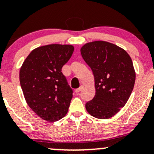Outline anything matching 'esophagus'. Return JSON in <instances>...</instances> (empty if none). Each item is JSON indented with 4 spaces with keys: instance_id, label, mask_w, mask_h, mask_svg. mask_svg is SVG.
<instances>
[{
    "instance_id": "1",
    "label": "esophagus",
    "mask_w": 154,
    "mask_h": 154,
    "mask_svg": "<svg viewBox=\"0 0 154 154\" xmlns=\"http://www.w3.org/2000/svg\"><path fill=\"white\" fill-rule=\"evenodd\" d=\"M83 88H84V87H83V86H80V87H79V88L76 89V90H75V92H76V93H78V92H81V91H82V90H83Z\"/></svg>"
}]
</instances>
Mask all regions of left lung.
<instances>
[{"mask_svg":"<svg viewBox=\"0 0 154 154\" xmlns=\"http://www.w3.org/2000/svg\"><path fill=\"white\" fill-rule=\"evenodd\" d=\"M81 54L93 72L96 91L86 109L96 118H110L125 105L134 89L131 59L121 48L104 41L84 45Z\"/></svg>","mask_w":154,"mask_h":154,"instance_id":"obj_1","label":"left lung"}]
</instances>
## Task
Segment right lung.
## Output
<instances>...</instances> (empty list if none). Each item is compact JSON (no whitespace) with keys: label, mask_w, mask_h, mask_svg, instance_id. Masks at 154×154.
I'll use <instances>...</instances> for the list:
<instances>
[{"label":"right lung","mask_w":154,"mask_h":154,"mask_svg":"<svg viewBox=\"0 0 154 154\" xmlns=\"http://www.w3.org/2000/svg\"><path fill=\"white\" fill-rule=\"evenodd\" d=\"M73 46L53 44L30 53L20 70V82L28 105L43 120L55 122L65 116L72 90L62 72Z\"/></svg>","instance_id":"add662e5"}]
</instances>
